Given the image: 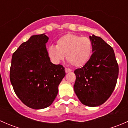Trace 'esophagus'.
I'll return each mask as SVG.
<instances>
[{"mask_svg": "<svg viewBox=\"0 0 128 128\" xmlns=\"http://www.w3.org/2000/svg\"><path fill=\"white\" fill-rule=\"evenodd\" d=\"M71 71H72L71 69H69V68H65L66 73H68V72H71Z\"/></svg>", "mask_w": 128, "mask_h": 128, "instance_id": "34e87169", "label": "esophagus"}]
</instances>
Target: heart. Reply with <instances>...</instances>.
<instances>
[{
    "label": "heart",
    "instance_id": "1",
    "mask_svg": "<svg viewBox=\"0 0 128 128\" xmlns=\"http://www.w3.org/2000/svg\"><path fill=\"white\" fill-rule=\"evenodd\" d=\"M93 45L87 37L67 34L58 39L56 46L48 48V52L52 62L58 64L66 56L67 61L76 68L87 64L92 54Z\"/></svg>",
    "mask_w": 128,
    "mask_h": 128
}]
</instances>
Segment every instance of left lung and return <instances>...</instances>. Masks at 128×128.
<instances>
[{"mask_svg":"<svg viewBox=\"0 0 128 128\" xmlns=\"http://www.w3.org/2000/svg\"><path fill=\"white\" fill-rule=\"evenodd\" d=\"M93 54L83 68L75 70L74 90L82 104L95 107L104 104L114 90L118 77L113 48L102 38L90 36Z\"/></svg>","mask_w":128,"mask_h":128,"instance_id":"obj_1","label":"left lung"}]
</instances>
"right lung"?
<instances>
[{"label":"right lung","instance_id":"add662e5","mask_svg":"<svg viewBox=\"0 0 128 128\" xmlns=\"http://www.w3.org/2000/svg\"><path fill=\"white\" fill-rule=\"evenodd\" d=\"M45 33L33 35L23 42L12 58L10 79L14 92L27 106L35 110L50 106L66 76L62 66L52 64Z\"/></svg>","mask_w":128,"mask_h":128}]
</instances>
